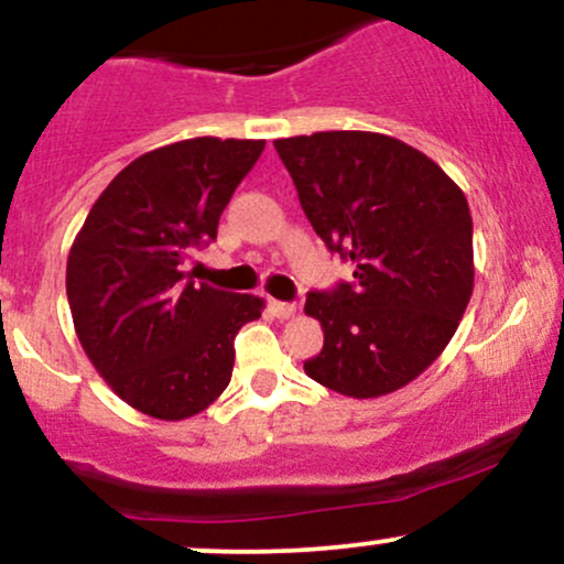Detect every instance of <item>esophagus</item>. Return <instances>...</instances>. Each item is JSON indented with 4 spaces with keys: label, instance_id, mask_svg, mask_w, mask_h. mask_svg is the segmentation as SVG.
Listing matches in <instances>:
<instances>
[{
    "label": "esophagus",
    "instance_id": "esophagus-1",
    "mask_svg": "<svg viewBox=\"0 0 564 564\" xmlns=\"http://www.w3.org/2000/svg\"><path fill=\"white\" fill-rule=\"evenodd\" d=\"M270 310H273V315L275 318H291V315L296 313V307L291 302H278V300H270Z\"/></svg>",
    "mask_w": 564,
    "mask_h": 564
}]
</instances>
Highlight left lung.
I'll use <instances>...</instances> for the list:
<instances>
[{
	"label": "left lung",
	"instance_id": "left-lung-1",
	"mask_svg": "<svg viewBox=\"0 0 564 564\" xmlns=\"http://www.w3.org/2000/svg\"><path fill=\"white\" fill-rule=\"evenodd\" d=\"M310 225L355 264L352 283L310 294L323 328L304 373L347 398H381L440 358L475 289L464 191L430 156L379 132L273 142Z\"/></svg>",
	"mask_w": 564,
	"mask_h": 564
}]
</instances>
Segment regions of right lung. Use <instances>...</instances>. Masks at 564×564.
<instances>
[{"instance_id":"add662e5","label":"right lung","mask_w":564,"mask_h":564,"mask_svg":"<svg viewBox=\"0 0 564 564\" xmlns=\"http://www.w3.org/2000/svg\"><path fill=\"white\" fill-rule=\"evenodd\" d=\"M264 140L193 138L142 153L108 183L68 251L66 291L84 352L140 413L183 422L230 384L238 328L262 315L254 294L185 281L193 246L219 215Z\"/></svg>"}]
</instances>
